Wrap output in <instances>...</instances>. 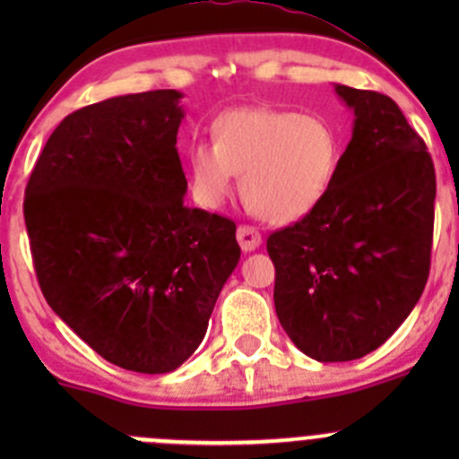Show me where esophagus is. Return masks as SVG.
Instances as JSON below:
<instances>
[{"instance_id": "1", "label": "esophagus", "mask_w": 459, "mask_h": 459, "mask_svg": "<svg viewBox=\"0 0 459 459\" xmlns=\"http://www.w3.org/2000/svg\"><path fill=\"white\" fill-rule=\"evenodd\" d=\"M238 242L244 253H251L255 251V248H259V244H262V235H259V230L253 229V226H239Z\"/></svg>"}]
</instances>
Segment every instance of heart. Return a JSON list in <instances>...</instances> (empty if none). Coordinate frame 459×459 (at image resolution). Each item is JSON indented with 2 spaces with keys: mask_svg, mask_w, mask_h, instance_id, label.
Segmentation results:
<instances>
[{
  "mask_svg": "<svg viewBox=\"0 0 459 459\" xmlns=\"http://www.w3.org/2000/svg\"><path fill=\"white\" fill-rule=\"evenodd\" d=\"M212 146L188 148V182L202 206L215 208L233 191L273 224H293L331 191L342 146L335 128L317 115L275 108H235L212 124Z\"/></svg>",
  "mask_w": 459,
  "mask_h": 459,
  "instance_id": "1",
  "label": "heart"
}]
</instances>
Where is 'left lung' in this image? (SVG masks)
I'll use <instances>...</instances> for the list:
<instances>
[{
    "mask_svg": "<svg viewBox=\"0 0 459 459\" xmlns=\"http://www.w3.org/2000/svg\"><path fill=\"white\" fill-rule=\"evenodd\" d=\"M353 137L331 191L298 224L275 230V311L317 362L359 359L382 346L422 295L433 242L435 169L400 106L335 84Z\"/></svg>",
    "mask_w": 459,
    "mask_h": 459,
    "instance_id": "1",
    "label": "left lung"
}]
</instances>
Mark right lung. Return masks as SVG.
Masks as SVG:
<instances>
[{
	"instance_id": "obj_1",
	"label": "right lung",
	"mask_w": 459,
	"mask_h": 459,
	"mask_svg": "<svg viewBox=\"0 0 459 459\" xmlns=\"http://www.w3.org/2000/svg\"><path fill=\"white\" fill-rule=\"evenodd\" d=\"M182 97L148 91L75 110L26 186L46 302L95 353L135 373H170L195 353L242 253L233 221L184 204Z\"/></svg>"
}]
</instances>
